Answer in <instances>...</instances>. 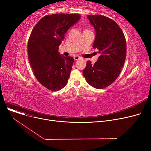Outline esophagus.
Wrapping results in <instances>:
<instances>
[{"instance_id": "esophagus-1", "label": "esophagus", "mask_w": 151, "mask_h": 151, "mask_svg": "<svg viewBox=\"0 0 151 151\" xmlns=\"http://www.w3.org/2000/svg\"><path fill=\"white\" fill-rule=\"evenodd\" d=\"M80 57L78 56V55H75V56L74 57L75 60H78V59H80Z\"/></svg>"}]
</instances>
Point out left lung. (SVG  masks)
Listing matches in <instances>:
<instances>
[{"label": "left lung", "mask_w": 151, "mask_h": 151, "mask_svg": "<svg viewBox=\"0 0 151 151\" xmlns=\"http://www.w3.org/2000/svg\"><path fill=\"white\" fill-rule=\"evenodd\" d=\"M88 18L96 32L93 47L99 50L100 55L93 65L87 61L83 74L89 84L101 89L119 75L126 58V40L122 29L113 19L99 14L88 15Z\"/></svg>", "instance_id": "8db88e82"}]
</instances>
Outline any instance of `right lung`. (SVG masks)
I'll return each mask as SVG.
<instances>
[{"label":"right lung","instance_id":"1","mask_svg":"<svg viewBox=\"0 0 151 151\" xmlns=\"http://www.w3.org/2000/svg\"><path fill=\"white\" fill-rule=\"evenodd\" d=\"M79 14H53L43 17L32 30L27 45L29 61L38 82L58 91L68 83L74 62L58 52L68 29L80 19Z\"/></svg>","mask_w":151,"mask_h":151}]
</instances>
